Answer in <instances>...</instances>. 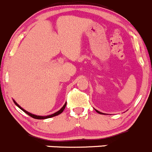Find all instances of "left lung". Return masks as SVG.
I'll return each mask as SVG.
<instances>
[{
  "instance_id": "left-lung-1",
  "label": "left lung",
  "mask_w": 152,
  "mask_h": 152,
  "mask_svg": "<svg viewBox=\"0 0 152 152\" xmlns=\"http://www.w3.org/2000/svg\"><path fill=\"white\" fill-rule=\"evenodd\" d=\"M96 112H97V113H99V114H102V115H105V114H104V113H101V112L98 111V110H96Z\"/></svg>"
}]
</instances>
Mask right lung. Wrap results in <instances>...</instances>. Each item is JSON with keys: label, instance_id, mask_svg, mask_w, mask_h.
I'll return each mask as SVG.
<instances>
[{"label": "right lung", "instance_id": "right-lung-1", "mask_svg": "<svg viewBox=\"0 0 152 152\" xmlns=\"http://www.w3.org/2000/svg\"><path fill=\"white\" fill-rule=\"evenodd\" d=\"M13 102H14V103L15 104V105L18 106V107H19V108L20 109V110H22L24 112V113H26L27 115H28L29 116H31V117H32V118H35V119H47V118H50L54 117V116L58 115L61 114V113H62V112H63V110H65V107H66V104H67V102H65V104L63 105V107H62V108H61L60 110H59V111L56 112V113H53V114L50 115H47V116H41V115H34V114H32V113H29V112L26 111V110H24V109H23L22 107H21L19 104H18L17 103V102H15V100H13Z\"/></svg>", "mask_w": 152, "mask_h": 152}]
</instances>
